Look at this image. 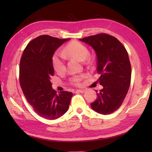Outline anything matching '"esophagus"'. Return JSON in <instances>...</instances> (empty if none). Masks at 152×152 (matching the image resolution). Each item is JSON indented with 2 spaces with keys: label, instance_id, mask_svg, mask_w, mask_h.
<instances>
[{
  "label": "esophagus",
  "instance_id": "esophagus-1",
  "mask_svg": "<svg viewBox=\"0 0 152 152\" xmlns=\"http://www.w3.org/2000/svg\"><path fill=\"white\" fill-rule=\"evenodd\" d=\"M85 91H86L85 89H78V90H76V92L81 93H83Z\"/></svg>",
  "mask_w": 152,
  "mask_h": 152
}]
</instances>
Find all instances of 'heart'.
I'll return each mask as SVG.
<instances>
[{"instance_id": "obj_1", "label": "heart", "mask_w": 152, "mask_h": 152, "mask_svg": "<svg viewBox=\"0 0 152 152\" xmlns=\"http://www.w3.org/2000/svg\"><path fill=\"white\" fill-rule=\"evenodd\" d=\"M64 56L74 58L79 61H84L88 63H91L93 59L88 56L89 50L88 47L78 41H72L68 44L63 51ZM52 64L55 70L58 73H63L66 70L65 61L62 54L56 53L52 57ZM84 77L83 75L74 76L70 79V83L74 86H78L81 84V81Z\"/></svg>"}]
</instances>
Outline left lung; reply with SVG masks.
<instances>
[{"instance_id": "obj_1", "label": "left lung", "mask_w": 152, "mask_h": 152, "mask_svg": "<svg viewBox=\"0 0 152 152\" xmlns=\"http://www.w3.org/2000/svg\"><path fill=\"white\" fill-rule=\"evenodd\" d=\"M79 40L95 51L96 71L100 74L97 82L103 86L91 108L99 114H110L120 107L131 84V65L127 51L117 38L106 33Z\"/></svg>"}]
</instances>
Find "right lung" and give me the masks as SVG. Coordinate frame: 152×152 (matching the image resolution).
Listing matches in <instances>:
<instances>
[{
  "mask_svg": "<svg viewBox=\"0 0 152 152\" xmlns=\"http://www.w3.org/2000/svg\"><path fill=\"white\" fill-rule=\"evenodd\" d=\"M70 38L41 35L31 40L23 52L19 63V82L27 102L42 118L56 119L65 114L72 93L52 89L54 75L52 57L58 48Z\"/></svg>",
  "mask_w": 152,
  "mask_h": 152,
  "instance_id": "right-lung-1",
  "label": "right lung"
}]
</instances>
